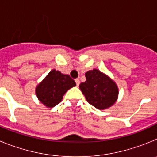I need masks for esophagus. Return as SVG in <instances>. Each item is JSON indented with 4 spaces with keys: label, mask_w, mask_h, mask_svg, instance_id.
Listing matches in <instances>:
<instances>
[{
    "label": "esophagus",
    "mask_w": 157,
    "mask_h": 157,
    "mask_svg": "<svg viewBox=\"0 0 157 157\" xmlns=\"http://www.w3.org/2000/svg\"><path fill=\"white\" fill-rule=\"evenodd\" d=\"M75 82H76V86H79V83H80L79 79H78V78H76Z\"/></svg>",
    "instance_id": "34e87169"
}]
</instances>
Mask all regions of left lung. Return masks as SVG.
Here are the masks:
<instances>
[{
  "label": "left lung",
  "instance_id": "obj_1",
  "mask_svg": "<svg viewBox=\"0 0 157 157\" xmlns=\"http://www.w3.org/2000/svg\"><path fill=\"white\" fill-rule=\"evenodd\" d=\"M86 80L81 82L79 88L86 99L98 109L109 108L117 100L118 87L116 83L97 69L86 73Z\"/></svg>",
  "mask_w": 157,
  "mask_h": 157
}]
</instances>
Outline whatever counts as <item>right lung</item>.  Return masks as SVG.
Here are the masks:
<instances>
[{"label":"right lung","instance_id":"1","mask_svg":"<svg viewBox=\"0 0 157 157\" xmlns=\"http://www.w3.org/2000/svg\"><path fill=\"white\" fill-rule=\"evenodd\" d=\"M75 86V82L68 75L52 70L37 86L36 94L43 105L53 108L62 101L65 93Z\"/></svg>","mask_w":157,"mask_h":157}]
</instances>
